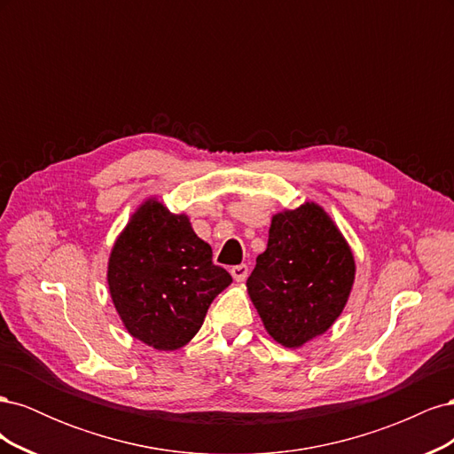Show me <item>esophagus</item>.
Masks as SVG:
<instances>
[{
  "instance_id": "obj_1",
  "label": "esophagus",
  "mask_w": 454,
  "mask_h": 454,
  "mask_svg": "<svg viewBox=\"0 0 454 454\" xmlns=\"http://www.w3.org/2000/svg\"><path fill=\"white\" fill-rule=\"evenodd\" d=\"M248 272H250L248 265H235V267H231V274H232V278H235L237 282H242V280H246V277H248Z\"/></svg>"
}]
</instances>
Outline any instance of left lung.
Masks as SVG:
<instances>
[{"label":"left lung","instance_id":"left-lung-1","mask_svg":"<svg viewBox=\"0 0 454 454\" xmlns=\"http://www.w3.org/2000/svg\"><path fill=\"white\" fill-rule=\"evenodd\" d=\"M354 274V255L332 217L305 202L272 215L267 250L246 286L269 335L297 348L333 325Z\"/></svg>","mask_w":454,"mask_h":454}]
</instances>
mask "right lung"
<instances>
[{"instance_id": "obj_1", "label": "right lung", "mask_w": 454, "mask_h": 454, "mask_svg": "<svg viewBox=\"0 0 454 454\" xmlns=\"http://www.w3.org/2000/svg\"><path fill=\"white\" fill-rule=\"evenodd\" d=\"M232 282L214 265L210 244L185 214L145 200L115 240L107 263L114 305L129 333L157 350H177L197 335L215 295Z\"/></svg>"}]
</instances>
